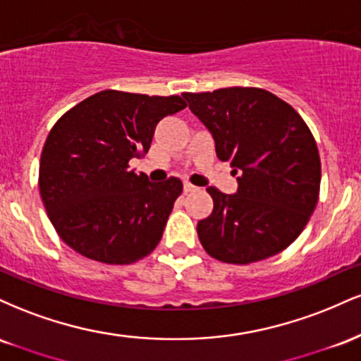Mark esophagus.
I'll list each match as a JSON object with an SVG mask.
<instances>
[{
	"label": "esophagus",
	"mask_w": 361,
	"mask_h": 361,
	"mask_svg": "<svg viewBox=\"0 0 361 361\" xmlns=\"http://www.w3.org/2000/svg\"><path fill=\"white\" fill-rule=\"evenodd\" d=\"M195 190H197V186H193L192 183H188V181H185V183H183V192H185V193L195 192Z\"/></svg>",
	"instance_id": "34e87169"
}]
</instances>
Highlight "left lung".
I'll return each instance as SVG.
<instances>
[{
    "label": "left lung",
    "mask_w": 361,
    "mask_h": 361,
    "mask_svg": "<svg viewBox=\"0 0 361 361\" xmlns=\"http://www.w3.org/2000/svg\"><path fill=\"white\" fill-rule=\"evenodd\" d=\"M190 110L212 132L215 152L231 161L238 193L215 186L198 239L215 259L250 264L279 255L299 238L316 209L321 159L312 132L297 110L261 88L183 93Z\"/></svg>",
    "instance_id": "8db88e82"
}]
</instances>
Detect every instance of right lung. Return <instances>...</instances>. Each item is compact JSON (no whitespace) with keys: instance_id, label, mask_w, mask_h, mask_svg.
Wrapping results in <instances>:
<instances>
[{"instance_id":"add662e5","label":"right lung","mask_w":361,"mask_h":361,"mask_svg":"<svg viewBox=\"0 0 361 361\" xmlns=\"http://www.w3.org/2000/svg\"><path fill=\"white\" fill-rule=\"evenodd\" d=\"M185 106L178 94L105 90L54 123L40 156L39 188L69 247L106 264H132L154 251L183 183H151L128 163L149 151L157 122Z\"/></svg>"}]
</instances>
